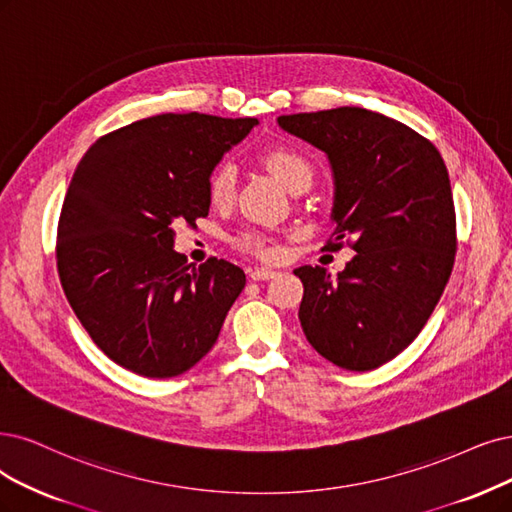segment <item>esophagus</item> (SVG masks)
I'll list each match as a JSON object with an SVG mask.
<instances>
[{"instance_id":"obj_1","label":"esophagus","mask_w":512,"mask_h":512,"mask_svg":"<svg viewBox=\"0 0 512 512\" xmlns=\"http://www.w3.org/2000/svg\"><path fill=\"white\" fill-rule=\"evenodd\" d=\"M276 276V272L274 270H266V268H251L249 270V278L251 280H270V278H274Z\"/></svg>"}]
</instances>
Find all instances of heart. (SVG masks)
<instances>
[{
    "label": "heart",
    "mask_w": 512,
    "mask_h": 512,
    "mask_svg": "<svg viewBox=\"0 0 512 512\" xmlns=\"http://www.w3.org/2000/svg\"><path fill=\"white\" fill-rule=\"evenodd\" d=\"M261 164L285 185L287 189H297L299 185L312 183V166L310 162L289 147H274L261 156ZM236 166L230 162H221L206 183V196L215 208H225L234 202L236 196ZM232 246L240 253L255 255L259 259H276L280 249L278 244L263 232L246 230L232 238Z\"/></svg>",
    "instance_id": "b5f03b06"
}]
</instances>
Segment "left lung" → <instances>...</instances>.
<instances>
[{"mask_svg":"<svg viewBox=\"0 0 512 512\" xmlns=\"http://www.w3.org/2000/svg\"><path fill=\"white\" fill-rule=\"evenodd\" d=\"M278 124L327 154L337 223L329 246L356 251L335 280L320 266L295 270L301 329L337 367H382L420 335L456 261L447 166L413 128L361 107L293 113Z\"/></svg>","mask_w":512,"mask_h":512,"instance_id":"8db88e82","label":"left lung"}]
</instances>
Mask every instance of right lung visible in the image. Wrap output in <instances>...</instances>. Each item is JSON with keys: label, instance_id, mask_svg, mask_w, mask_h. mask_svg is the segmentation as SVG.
I'll return each instance as SVG.
<instances>
[{"label": "right lung", "instance_id": "right-lung-1", "mask_svg": "<svg viewBox=\"0 0 512 512\" xmlns=\"http://www.w3.org/2000/svg\"><path fill=\"white\" fill-rule=\"evenodd\" d=\"M255 124L162 113L107 132L75 168L56 268L75 316L113 363L162 380L215 346L246 276L217 257L189 266L173 249V223L208 215V177Z\"/></svg>", "mask_w": 512, "mask_h": 512}]
</instances>
